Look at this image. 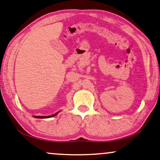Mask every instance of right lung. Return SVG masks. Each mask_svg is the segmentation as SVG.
I'll use <instances>...</instances> for the list:
<instances>
[{
	"label": "right lung",
	"instance_id": "add662e5",
	"mask_svg": "<svg viewBox=\"0 0 160 160\" xmlns=\"http://www.w3.org/2000/svg\"><path fill=\"white\" fill-rule=\"evenodd\" d=\"M58 113H55V114L50 115V116H34V117H36V118H49V117H54V116H56Z\"/></svg>",
	"mask_w": 160,
	"mask_h": 160
}]
</instances>
